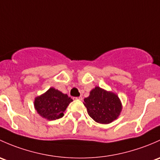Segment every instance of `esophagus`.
I'll return each instance as SVG.
<instances>
[{"label": "esophagus", "mask_w": 160, "mask_h": 160, "mask_svg": "<svg viewBox=\"0 0 160 160\" xmlns=\"http://www.w3.org/2000/svg\"><path fill=\"white\" fill-rule=\"evenodd\" d=\"M73 99H74V100L78 99V100H81V101H82V96H79V97H74Z\"/></svg>", "instance_id": "esophagus-1"}]
</instances>
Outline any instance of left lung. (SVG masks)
<instances>
[{
    "mask_svg": "<svg viewBox=\"0 0 160 160\" xmlns=\"http://www.w3.org/2000/svg\"><path fill=\"white\" fill-rule=\"evenodd\" d=\"M89 116L95 122L108 124L118 118L122 110L118 97L112 92L95 87L90 92L89 96L84 99Z\"/></svg>",
    "mask_w": 160,
    "mask_h": 160,
    "instance_id": "obj_1",
    "label": "left lung"
}]
</instances>
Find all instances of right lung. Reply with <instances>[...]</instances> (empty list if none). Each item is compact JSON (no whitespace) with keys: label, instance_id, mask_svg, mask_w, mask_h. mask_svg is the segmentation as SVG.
Wrapping results in <instances>:
<instances>
[{"label":"right lung","instance_id":"right-lung-1","mask_svg":"<svg viewBox=\"0 0 160 160\" xmlns=\"http://www.w3.org/2000/svg\"><path fill=\"white\" fill-rule=\"evenodd\" d=\"M72 101L66 94L51 88L35 98L34 107L41 116L48 120H55L63 117L64 112Z\"/></svg>","mask_w":160,"mask_h":160}]
</instances>
